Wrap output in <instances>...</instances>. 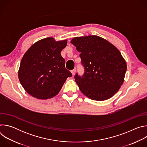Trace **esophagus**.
Masks as SVG:
<instances>
[{"instance_id":"1","label":"esophagus","mask_w":147,"mask_h":147,"mask_svg":"<svg viewBox=\"0 0 147 147\" xmlns=\"http://www.w3.org/2000/svg\"><path fill=\"white\" fill-rule=\"evenodd\" d=\"M71 73L72 75L74 76V75L76 74V69H74L73 70H72L71 71Z\"/></svg>"}]
</instances>
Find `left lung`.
I'll list each match as a JSON object with an SVG mask.
<instances>
[{
	"mask_svg": "<svg viewBox=\"0 0 147 147\" xmlns=\"http://www.w3.org/2000/svg\"><path fill=\"white\" fill-rule=\"evenodd\" d=\"M70 42L80 52L84 74L74 76L81 92L95 100L112 97L120 88L127 70L126 61L113 44L96 35L74 37Z\"/></svg>",
	"mask_w": 147,
	"mask_h": 147,
	"instance_id": "1",
	"label": "left lung"
}]
</instances>
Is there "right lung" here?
<instances>
[{
    "instance_id": "1",
    "label": "right lung",
    "mask_w": 147,
    "mask_h": 147,
    "mask_svg": "<svg viewBox=\"0 0 147 147\" xmlns=\"http://www.w3.org/2000/svg\"><path fill=\"white\" fill-rule=\"evenodd\" d=\"M67 42V39L56 41L48 37L36 42L24 55L18 76L24 89L32 96L39 99L53 98L66 79L72 76L60 53Z\"/></svg>"
}]
</instances>
